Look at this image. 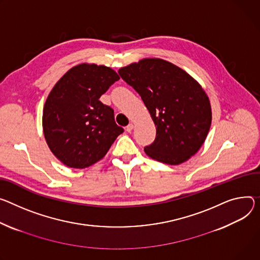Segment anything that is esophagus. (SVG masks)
<instances>
[{
	"mask_svg": "<svg viewBox=\"0 0 260 260\" xmlns=\"http://www.w3.org/2000/svg\"><path fill=\"white\" fill-rule=\"evenodd\" d=\"M133 129H134V124H133V123H129V124L125 127V131H126L127 133H131Z\"/></svg>",
	"mask_w": 260,
	"mask_h": 260,
	"instance_id": "obj_1",
	"label": "esophagus"
}]
</instances>
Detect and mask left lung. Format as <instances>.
I'll return each mask as SVG.
<instances>
[{"label": "left lung", "mask_w": 260, "mask_h": 260, "mask_svg": "<svg viewBox=\"0 0 260 260\" xmlns=\"http://www.w3.org/2000/svg\"><path fill=\"white\" fill-rule=\"evenodd\" d=\"M142 99L156 128L144 148L151 158L179 165L202 146L211 124L208 96L200 84L178 66L147 58L118 70Z\"/></svg>", "instance_id": "left-lung-1"}]
</instances>
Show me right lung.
I'll return each mask as SVG.
<instances>
[{
	"mask_svg": "<svg viewBox=\"0 0 260 260\" xmlns=\"http://www.w3.org/2000/svg\"><path fill=\"white\" fill-rule=\"evenodd\" d=\"M110 67L79 64L56 83L44 104L42 127L51 151L67 167L83 169L102 159L123 133L114 110L100 98L119 80Z\"/></svg>",
	"mask_w": 260,
	"mask_h": 260,
	"instance_id": "right-lung-1",
	"label": "right lung"
}]
</instances>
